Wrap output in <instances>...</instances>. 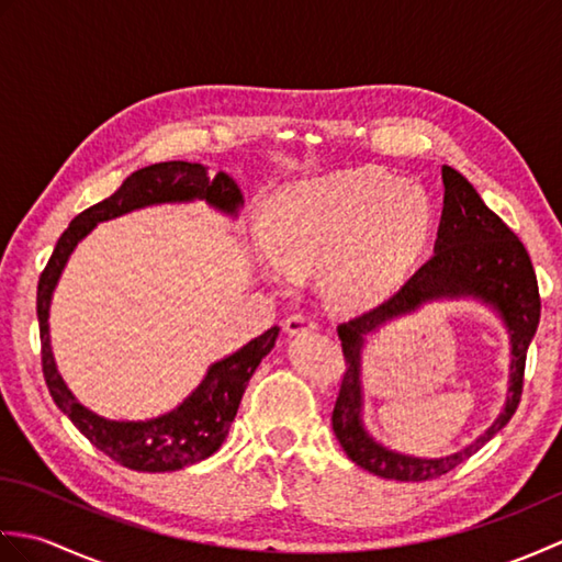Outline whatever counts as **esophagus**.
<instances>
[{"label": "esophagus", "instance_id": "obj_1", "mask_svg": "<svg viewBox=\"0 0 562 562\" xmlns=\"http://www.w3.org/2000/svg\"><path fill=\"white\" fill-rule=\"evenodd\" d=\"M314 328H316V321H314V316H308V314H292V316H288V321H284V330H288L290 336L314 330Z\"/></svg>", "mask_w": 562, "mask_h": 562}]
</instances>
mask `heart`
<instances>
[{"label": "heart", "mask_w": 562, "mask_h": 562, "mask_svg": "<svg viewBox=\"0 0 562 562\" xmlns=\"http://www.w3.org/2000/svg\"><path fill=\"white\" fill-rule=\"evenodd\" d=\"M429 220L420 186L381 169H352L280 190L262 217V244L292 274L321 268L326 300L340 312H360L398 288Z\"/></svg>", "instance_id": "obj_1"}]
</instances>
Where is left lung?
I'll list each match as a JSON object with an SVG mask.
<instances>
[{"mask_svg": "<svg viewBox=\"0 0 562 562\" xmlns=\"http://www.w3.org/2000/svg\"><path fill=\"white\" fill-rule=\"evenodd\" d=\"M441 176H445L447 193L435 254L389 300L350 318L348 324L338 326L345 372L340 376L336 405H333V432H336L345 453L360 469L381 475V479L405 483L432 481L453 471L509 423V417L517 413V405L521 401L527 350L541 318V294L539 282H536V270L517 234L493 210L485 207L481 195L475 193L473 186L459 171L445 166ZM463 293L479 295L493 303L504 314L513 333V353L516 360L513 361V386L506 411L485 436L451 458L413 460L404 454L389 452L376 446L363 432L359 423L361 340L369 329L384 319L412 311L427 299Z\"/></svg>", "mask_w": 562, "mask_h": 562, "instance_id": "obj_1", "label": "left lung"}]
</instances>
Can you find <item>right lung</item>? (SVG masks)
<instances>
[{
    "mask_svg": "<svg viewBox=\"0 0 562 562\" xmlns=\"http://www.w3.org/2000/svg\"><path fill=\"white\" fill-rule=\"evenodd\" d=\"M195 198L207 200L210 205L224 212H236V207L241 205V190H238L234 178L224 171L212 178L202 164L161 161L130 173L111 198L97 202L69 222L63 236L57 238L53 256L38 280L35 312H38L41 326V362L47 391H50L57 408L75 423L93 447L130 471H178L212 457L222 447L224 437L229 435L248 379L254 376L262 357L272 350L280 328H268L238 352L212 364L205 381L169 415L154 417L147 423H115L103 420V417L79 405L67 391L65 381L59 379L50 352V336H47L50 296L69 254L99 222L121 217L130 210L154 205V202H181Z\"/></svg>",
    "mask_w": 562,
    "mask_h": 562,
    "instance_id": "right-lung-1",
    "label": "right lung"
}]
</instances>
